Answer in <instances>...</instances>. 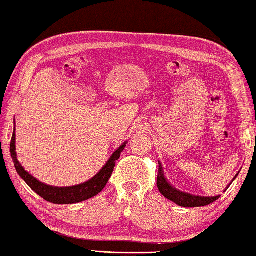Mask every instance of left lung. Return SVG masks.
<instances>
[{
  "label": "left lung",
  "mask_w": 256,
  "mask_h": 256,
  "mask_svg": "<svg viewBox=\"0 0 256 256\" xmlns=\"http://www.w3.org/2000/svg\"><path fill=\"white\" fill-rule=\"evenodd\" d=\"M160 164V168H158V176H157V186L160 192L163 194L165 198H168L173 202H176L179 206H182V208H200V206H206L210 204V202L218 200L220 198V194L214 197H204V196H194V194H188V192H184L181 190H178L176 188L170 184V182L166 180V178L164 176V170L163 166H162L160 162H158ZM239 172L236 174V176L234 178L232 181L230 182V184H232L234 179L238 176ZM230 184L226 186L224 189V192H226V189L229 188Z\"/></svg>",
  "instance_id": "1"
}]
</instances>
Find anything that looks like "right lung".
I'll use <instances>...</instances> for the list:
<instances>
[{
	"mask_svg": "<svg viewBox=\"0 0 256 256\" xmlns=\"http://www.w3.org/2000/svg\"><path fill=\"white\" fill-rule=\"evenodd\" d=\"M126 147V141L120 146L118 149L114 152L112 155L109 158L108 162L104 165L100 171L86 182L80 184L72 186H54L43 184L34 178L32 174L28 173L22 165L19 163L16 152V128H14V134H12L11 144H10V152L14 160L16 171L20 176V178L26 182L32 190L50 202L54 204H76V202H84L98 194L104 186H106L109 178L115 168L116 160H118L122 152Z\"/></svg>",
	"mask_w": 256,
	"mask_h": 256,
	"instance_id": "1",
	"label": "right lung"
}]
</instances>
